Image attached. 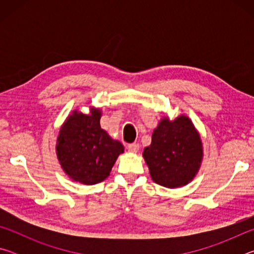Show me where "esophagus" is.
<instances>
[{"mask_svg": "<svg viewBox=\"0 0 254 254\" xmlns=\"http://www.w3.org/2000/svg\"><path fill=\"white\" fill-rule=\"evenodd\" d=\"M127 150L131 152H137V150H139V144L137 143L127 144Z\"/></svg>", "mask_w": 254, "mask_h": 254, "instance_id": "obj_1", "label": "esophagus"}]
</instances>
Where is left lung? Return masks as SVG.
Returning <instances> with one entry per match:
<instances>
[{
	"label": "left lung",
	"mask_w": 254,
	"mask_h": 254,
	"mask_svg": "<svg viewBox=\"0 0 254 254\" xmlns=\"http://www.w3.org/2000/svg\"><path fill=\"white\" fill-rule=\"evenodd\" d=\"M154 183L167 188L187 185L199 168L203 150L199 134L187 117L163 119L143 151Z\"/></svg>",
	"instance_id": "1"
}]
</instances>
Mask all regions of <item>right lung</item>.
I'll return each instance as SVG.
<instances>
[{
  "instance_id": "obj_1",
  "label": "right lung",
  "mask_w": 254,
  "mask_h": 254,
  "mask_svg": "<svg viewBox=\"0 0 254 254\" xmlns=\"http://www.w3.org/2000/svg\"><path fill=\"white\" fill-rule=\"evenodd\" d=\"M101 112H74L59 132L57 156L65 173L85 185L98 184L110 175L123 145L100 126Z\"/></svg>"
}]
</instances>
